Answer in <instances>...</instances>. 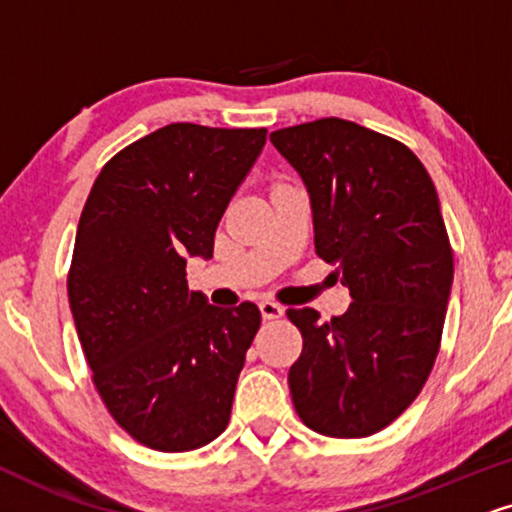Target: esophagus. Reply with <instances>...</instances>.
Wrapping results in <instances>:
<instances>
[{
	"mask_svg": "<svg viewBox=\"0 0 512 512\" xmlns=\"http://www.w3.org/2000/svg\"><path fill=\"white\" fill-rule=\"evenodd\" d=\"M258 308H261V315H263V320H275V318H280L282 313V306L280 304H275V301H261V304H258Z\"/></svg>",
	"mask_w": 512,
	"mask_h": 512,
	"instance_id": "1",
	"label": "esophagus"
}]
</instances>
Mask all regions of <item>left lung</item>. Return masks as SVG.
<instances>
[{"label": "left lung", "mask_w": 512, "mask_h": 512, "mask_svg": "<svg viewBox=\"0 0 512 512\" xmlns=\"http://www.w3.org/2000/svg\"><path fill=\"white\" fill-rule=\"evenodd\" d=\"M270 142L304 182L315 254L351 294L332 320L287 311L304 337L289 368L294 408L325 437H370L415 401L439 351L453 254L437 189L408 147L344 118Z\"/></svg>", "instance_id": "8db88e82"}]
</instances>
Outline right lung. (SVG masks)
<instances>
[{
  "mask_svg": "<svg viewBox=\"0 0 512 512\" xmlns=\"http://www.w3.org/2000/svg\"><path fill=\"white\" fill-rule=\"evenodd\" d=\"M266 128L163 125L118 151L94 180L75 235L68 299L94 387L118 425L163 453L227 427L256 304L189 292L187 258H213L227 204Z\"/></svg>",
  "mask_w": 512,
  "mask_h": 512,
  "instance_id": "1",
  "label": "right lung"
}]
</instances>
